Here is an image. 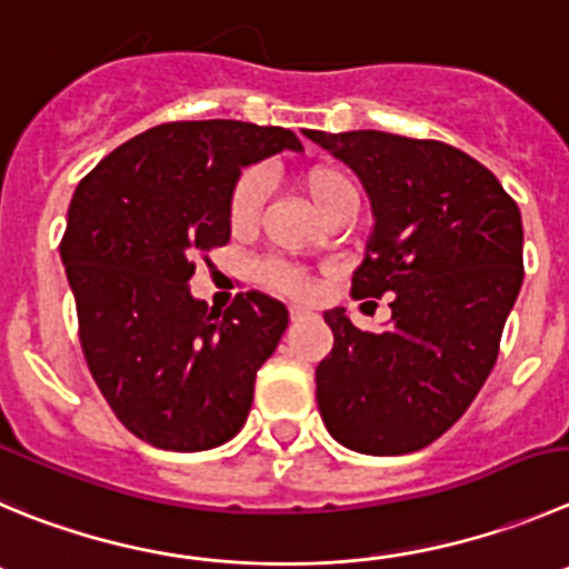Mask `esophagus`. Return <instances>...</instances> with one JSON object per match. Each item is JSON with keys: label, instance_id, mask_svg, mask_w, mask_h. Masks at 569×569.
I'll use <instances>...</instances> for the list:
<instances>
[{"label": "esophagus", "instance_id": "obj_1", "mask_svg": "<svg viewBox=\"0 0 569 569\" xmlns=\"http://www.w3.org/2000/svg\"><path fill=\"white\" fill-rule=\"evenodd\" d=\"M289 317H291V322H302V320H306V317H311V311L300 309V306H291Z\"/></svg>", "mask_w": 569, "mask_h": 569}]
</instances>
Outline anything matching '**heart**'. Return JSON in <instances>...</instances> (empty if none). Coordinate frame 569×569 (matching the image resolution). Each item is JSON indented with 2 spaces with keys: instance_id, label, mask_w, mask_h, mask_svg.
I'll return each mask as SVG.
<instances>
[{
  "instance_id": "obj_1",
  "label": "heart",
  "mask_w": 569,
  "mask_h": 569,
  "mask_svg": "<svg viewBox=\"0 0 569 569\" xmlns=\"http://www.w3.org/2000/svg\"><path fill=\"white\" fill-rule=\"evenodd\" d=\"M300 188L306 190L311 204L317 207V212H328L331 207L342 204V201H357V188L345 177L339 168L331 164H315L300 177ZM267 199V177L260 171H243L236 179L230 193V204H227V216H230L232 230H249L258 219L260 207ZM258 280L269 289L280 291V295L289 297H311L315 286L300 269L289 267V263H280V260H267L258 267Z\"/></svg>"
}]
</instances>
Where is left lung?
I'll use <instances>...</instances> for the list:
<instances>
[{"label":"left lung","mask_w":569,"mask_h":569,"mask_svg":"<svg viewBox=\"0 0 569 569\" xmlns=\"http://www.w3.org/2000/svg\"><path fill=\"white\" fill-rule=\"evenodd\" d=\"M362 179L373 232L353 297L392 295L385 331L326 311L333 348L317 405L362 455L418 452L452 427L491 373L522 286V216L500 179L438 140L306 131Z\"/></svg>","instance_id":"1"}]
</instances>
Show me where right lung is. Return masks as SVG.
Instances as JSON below:
<instances>
[{
  "label": "right lung",
  "instance_id": "obj_1",
  "mask_svg": "<svg viewBox=\"0 0 569 569\" xmlns=\"http://www.w3.org/2000/svg\"><path fill=\"white\" fill-rule=\"evenodd\" d=\"M283 148L302 146L280 126L162 123L114 148L72 196L61 260L83 357L120 423L157 449L204 452L238 435L289 326L260 291L212 315L188 286L196 254L230 241L241 168Z\"/></svg>",
  "mask_w": 569,
  "mask_h": 569
}]
</instances>
